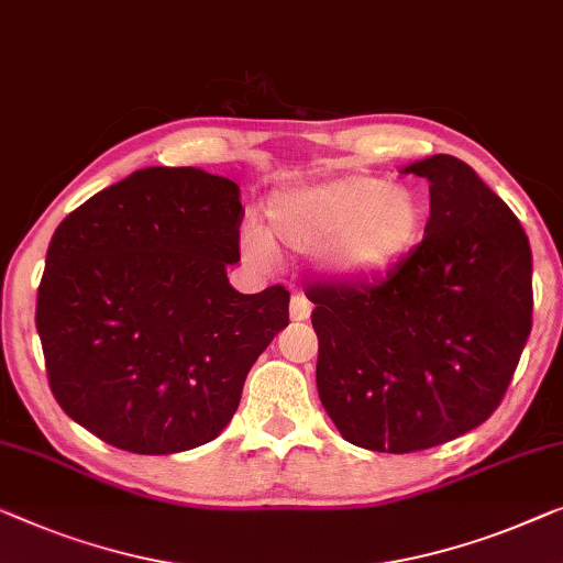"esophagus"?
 Listing matches in <instances>:
<instances>
[{
  "label": "esophagus",
  "instance_id": "obj_1",
  "mask_svg": "<svg viewBox=\"0 0 563 563\" xmlns=\"http://www.w3.org/2000/svg\"><path fill=\"white\" fill-rule=\"evenodd\" d=\"M290 318L292 321H308L310 318V300L306 296H300V292L290 298Z\"/></svg>",
  "mask_w": 563,
  "mask_h": 563
}]
</instances>
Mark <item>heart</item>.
<instances>
[{"instance_id": "obj_1", "label": "heart", "mask_w": 563, "mask_h": 563, "mask_svg": "<svg viewBox=\"0 0 563 563\" xmlns=\"http://www.w3.org/2000/svg\"><path fill=\"white\" fill-rule=\"evenodd\" d=\"M273 234L298 253L323 250V271L341 283L391 275L422 240L424 207L412 189L351 172L278 191L267 205ZM247 253L271 263L275 242L260 224L245 230Z\"/></svg>"}]
</instances>
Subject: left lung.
<instances>
[{
	"mask_svg": "<svg viewBox=\"0 0 563 563\" xmlns=\"http://www.w3.org/2000/svg\"><path fill=\"white\" fill-rule=\"evenodd\" d=\"M430 181L424 240L387 280L313 285L318 397L343 440L376 452L438 448L483 424L531 333V245L465 162L401 169Z\"/></svg>",
	"mask_w": 563,
	"mask_h": 563,
	"instance_id": "8db88e82",
	"label": "left lung"
}]
</instances>
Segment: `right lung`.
Returning a JSON list of instances; mask_svg holds the SVG:
<instances>
[{"label": "right lung", "mask_w": 563, "mask_h": 563, "mask_svg": "<svg viewBox=\"0 0 563 563\" xmlns=\"http://www.w3.org/2000/svg\"><path fill=\"white\" fill-rule=\"evenodd\" d=\"M242 214L224 176L148 166L65 217L35 321L67 417L139 455L199 448L230 424L290 303L283 285H230Z\"/></svg>", "instance_id": "add662e5"}]
</instances>
